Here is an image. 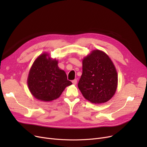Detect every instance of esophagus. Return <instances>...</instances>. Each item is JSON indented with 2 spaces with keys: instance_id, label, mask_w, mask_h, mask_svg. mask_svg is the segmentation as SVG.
<instances>
[{
  "instance_id": "34e87169",
  "label": "esophagus",
  "mask_w": 147,
  "mask_h": 147,
  "mask_svg": "<svg viewBox=\"0 0 147 147\" xmlns=\"http://www.w3.org/2000/svg\"><path fill=\"white\" fill-rule=\"evenodd\" d=\"M77 82H78V80H77L76 79H74V80H73L72 81V83H73V84H77Z\"/></svg>"
}]
</instances>
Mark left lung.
<instances>
[{
	"mask_svg": "<svg viewBox=\"0 0 147 147\" xmlns=\"http://www.w3.org/2000/svg\"><path fill=\"white\" fill-rule=\"evenodd\" d=\"M83 73L78 88L92 103L107 102L116 91L118 76L112 61L100 50L92 51L83 59Z\"/></svg>",
	"mask_w": 147,
	"mask_h": 147,
	"instance_id": "1",
	"label": "left lung"
}]
</instances>
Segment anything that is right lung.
<instances>
[{
	"label": "right lung",
	"mask_w": 147,
	"mask_h": 147,
	"mask_svg": "<svg viewBox=\"0 0 147 147\" xmlns=\"http://www.w3.org/2000/svg\"><path fill=\"white\" fill-rule=\"evenodd\" d=\"M71 84L67 80L65 72L59 68L58 61L51 59L45 53L34 61L27 79L31 94L44 102L58 98L65 88Z\"/></svg>",
	"instance_id": "right-lung-1"
}]
</instances>
